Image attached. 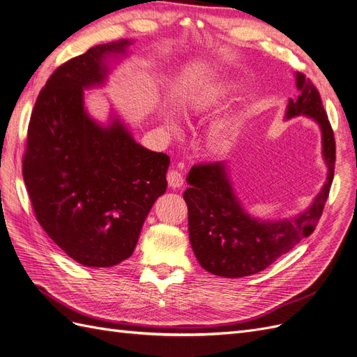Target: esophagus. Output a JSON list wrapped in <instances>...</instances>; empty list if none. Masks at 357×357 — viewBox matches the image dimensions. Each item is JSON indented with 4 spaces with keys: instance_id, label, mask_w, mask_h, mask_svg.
<instances>
[{
    "instance_id": "obj_1",
    "label": "esophagus",
    "mask_w": 357,
    "mask_h": 357,
    "mask_svg": "<svg viewBox=\"0 0 357 357\" xmlns=\"http://www.w3.org/2000/svg\"><path fill=\"white\" fill-rule=\"evenodd\" d=\"M167 183L172 188H181L183 185V175L178 169H170L167 172Z\"/></svg>"
}]
</instances>
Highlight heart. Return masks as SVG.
<instances>
[{"instance_id": "1", "label": "heart", "mask_w": 357, "mask_h": 357, "mask_svg": "<svg viewBox=\"0 0 357 357\" xmlns=\"http://www.w3.org/2000/svg\"><path fill=\"white\" fill-rule=\"evenodd\" d=\"M207 105H208V102H203L202 105H199V107H197V109H199L200 112H203V110H206L207 109Z\"/></svg>"}]
</instances>
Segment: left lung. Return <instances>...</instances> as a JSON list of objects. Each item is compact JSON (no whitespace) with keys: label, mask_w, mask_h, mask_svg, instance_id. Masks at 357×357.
I'll return each mask as SVG.
<instances>
[{"label":"left lung","mask_w":357,"mask_h":357,"mask_svg":"<svg viewBox=\"0 0 357 357\" xmlns=\"http://www.w3.org/2000/svg\"><path fill=\"white\" fill-rule=\"evenodd\" d=\"M300 96L289 98L287 117L306 114L321 126L328 181L312 207L300 216L281 222L250 218L231 188L220 162L194 165L190 188L183 192L188 206V231L194 255L210 273L241 278L265 271L282 255L309 236L322 216L335 169V138L319 96L309 77L297 72Z\"/></svg>","instance_id":"left-lung-1"}]
</instances>
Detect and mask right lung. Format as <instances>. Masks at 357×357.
<instances>
[{
  "label": "right lung",
  "mask_w": 357,
  "mask_h": 357,
  "mask_svg": "<svg viewBox=\"0 0 357 357\" xmlns=\"http://www.w3.org/2000/svg\"><path fill=\"white\" fill-rule=\"evenodd\" d=\"M128 44L96 45L52 72L33 105L22 162L39 225L91 268L114 266L134 253L167 187L169 155L144 149L119 122L101 128L84 112L82 88L101 84L105 54Z\"/></svg>",
  "instance_id": "right-lung-1"
}]
</instances>
